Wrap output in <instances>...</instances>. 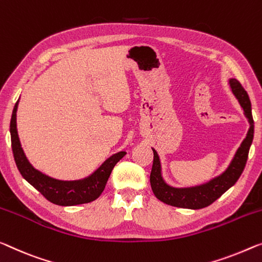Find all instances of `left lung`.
<instances>
[{"label":"left lung","mask_w":262,"mask_h":262,"mask_svg":"<svg viewBox=\"0 0 262 262\" xmlns=\"http://www.w3.org/2000/svg\"><path fill=\"white\" fill-rule=\"evenodd\" d=\"M229 86H231L232 92L234 94L236 99L239 100L244 114L248 119L249 130L246 138L241 143L240 147L234 155V158L232 159L226 171L213 178L208 183L184 188L172 187L165 183L162 176V165H160L159 156L155 148H152V151H154V165H152L150 174L151 188L157 198L163 201V203L176 207L191 208V210H199V208L207 207L212 203H214L216 199L220 198L240 178L241 173H243L245 166H246L249 147H251L253 137H254V120H253L252 116L251 100H249L246 90L239 83V80L231 78L229 79Z\"/></svg>","instance_id":"8db88e82"}]
</instances>
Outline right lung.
<instances>
[{
  "label": "right lung",
  "instance_id": "add662e5",
  "mask_svg": "<svg viewBox=\"0 0 262 262\" xmlns=\"http://www.w3.org/2000/svg\"><path fill=\"white\" fill-rule=\"evenodd\" d=\"M17 105L18 100L15 104L13 115H11L10 136L16 166L23 178L30 185H33L47 200L59 206H74V205L91 203L97 199L105 188L107 179L115 165L126 155V152L120 151L118 154L112 155L88 178L72 180V182L51 178L34 168L24 155L17 135V127H16Z\"/></svg>",
  "mask_w": 262,
  "mask_h": 262
}]
</instances>
